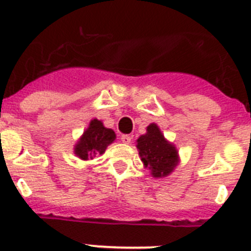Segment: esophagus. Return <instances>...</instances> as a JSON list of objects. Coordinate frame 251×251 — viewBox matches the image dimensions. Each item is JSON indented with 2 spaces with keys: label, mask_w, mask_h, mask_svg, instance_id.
I'll use <instances>...</instances> for the list:
<instances>
[{
  "label": "esophagus",
  "mask_w": 251,
  "mask_h": 251,
  "mask_svg": "<svg viewBox=\"0 0 251 251\" xmlns=\"http://www.w3.org/2000/svg\"><path fill=\"white\" fill-rule=\"evenodd\" d=\"M120 139H121L122 143H125V144H130L131 143V136L127 135V134H124V135L120 136Z\"/></svg>",
  "instance_id": "obj_1"
}]
</instances>
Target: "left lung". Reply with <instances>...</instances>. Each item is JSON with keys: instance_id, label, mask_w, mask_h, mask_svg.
I'll return each instance as SVG.
<instances>
[{"instance_id": "1", "label": "left lung", "mask_w": 251, "mask_h": 251, "mask_svg": "<svg viewBox=\"0 0 251 251\" xmlns=\"http://www.w3.org/2000/svg\"><path fill=\"white\" fill-rule=\"evenodd\" d=\"M139 154L154 177H163L174 171L178 162L177 151L162 135L155 124L147 127V134L138 139Z\"/></svg>"}]
</instances>
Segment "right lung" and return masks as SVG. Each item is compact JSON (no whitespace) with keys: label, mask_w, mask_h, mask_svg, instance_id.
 I'll return each mask as SVG.
<instances>
[{"label":"right lung","mask_w":251,"mask_h":251,"mask_svg":"<svg viewBox=\"0 0 251 251\" xmlns=\"http://www.w3.org/2000/svg\"><path fill=\"white\" fill-rule=\"evenodd\" d=\"M115 139L116 134L113 130L104 127L98 120H92L89 127L84 131L75 147V154L84 161L93 159L97 154H103Z\"/></svg>","instance_id":"obj_1"}]
</instances>
